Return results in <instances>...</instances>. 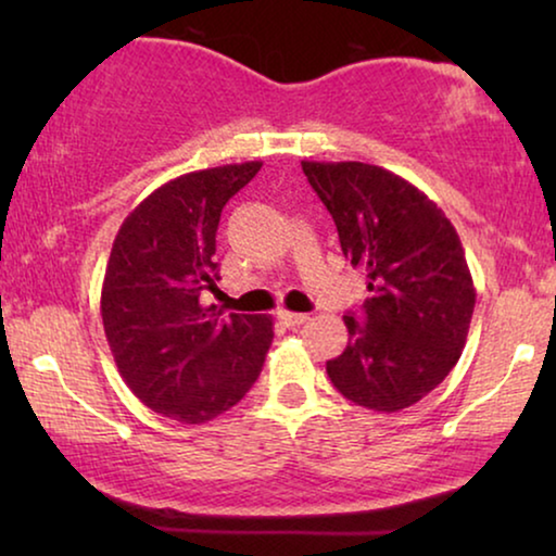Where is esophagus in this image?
I'll list each match as a JSON object with an SVG mask.
<instances>
[{
  "mask_svg": "<svg viewBox=\"0 0 556 556\" xmlns=\"http://www.w3.org/2000/svg\"><path fill=\"white\" fill-rule=\"evenodd\" d=\"M278 321L286 326H301L308 321V314H293V311H278Z\"/></svg>",
  "mask_w": 556,
  "mask_h": 556,
  "instance_id": "34e87169",
  "label": "esophagus"
}]
</instances>
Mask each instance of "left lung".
<instances>
[{"instance_id":"8db88e82","label":"left lung","mask_w":556,"mask_h":556,"mask_svg":"<svg viewBox=\"0 0 556 556\" xmlns=\"http://www.w3.org/2000/svg\"><path fill=\"white\" fill-rule=\"evenodd\" d=\"M331 212L341 250L367 273L349 346L326 362L354 405L397 413L447 377L466 346L476 288L460 238L435 202L397 174L362 162H301Z\"/></svg>"}]
</instances>
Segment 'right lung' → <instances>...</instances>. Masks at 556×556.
<instances>
[{
  "instance_id": "add662e5",
  "label": "right lung",
  "mask_w": 556,
  "mask_h": 556,
  "mask_svg": "<svg viewBox=\"0 0 556 556\" xmlns=\"http://www.w3.org/2000/svg\"><path fill=\"white\" fill-rule=\"evenodd\" d=\"M261 166L181 174L154 189L113 240L101 291L113 359L143 405L181 425L238 405L270 349V316L219 318L215 306H202V293L219 280V215Z\"/></svg>"
}]
</instances>
